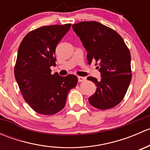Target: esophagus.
Returning a JSON list of instances; mask_svg holds the SVG:
<instances>
[{"label": "esophagus", "mask_w": 150, "mask_h": 150, "mask_svg": "<svg viewBox=\"0 0 150 150\" xmlns=\"http://www.w3.org/2000/svg\"><path fill=\"white\" fill-rule=\"evenodd\" d=\"M78 82H83V81H86V78H84V77L78 76Z\"/></svg>", "instance_id": "obj_1"}]
</instances>
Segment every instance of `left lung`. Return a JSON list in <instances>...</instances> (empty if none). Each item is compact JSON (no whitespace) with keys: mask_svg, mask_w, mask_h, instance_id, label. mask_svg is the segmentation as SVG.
Returning <instances> with one entry per match:
<instances>
[{"mask_svg":"<svg viewBox=\"0 0 150 150\" xmlns=\"http://www.w3.org/2000/svg\"><path fill=\"white\" fill-rule=\"evenodd\" d=\"M72 29L87 51L88 64L99 63L102 78H87L96 86L89 103L99 110L115 107L122 100L131 81L128 47L117 32L99 22H82L72 25Z\"/></svg>","mask_w":150,"mask_h":150,"instance_id":"1","label":"left lung"}]
</instances>
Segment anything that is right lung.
<instances>
[{"mask_svg":"<svg viewBox=\"0 0 150 150\" xmlns=\"http://www.w3.org/2000/svg\"><path fill=\"white\" fill-rule=\"evenodd\" d=\"M71 24L43 26L26 35L17 53L14 75L25 102L42 115H54L65 106L70 89L78 78L74 75H52L56 66V47L69 31Z\"/></svg>","mask_w":150,"mask_h":150,"instance_id":"obj_1","label":"right lung"}]
</instances>
